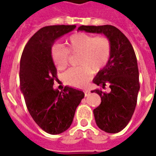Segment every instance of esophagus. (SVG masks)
I'll return each instance as SVG.
<instances>
[{"instance_id":"1","label":"esophagus","mask_w":156,"mask_h":156,"mask_svg":"<svg viewBox=\"0 0 156 156\" xmlns=\"http://www.w3.org/2000/svg\"><path fill=\"white\" fill-rule=\"evenodd\" d=\"M84 95H85V97H87L89 94H90V91L89 90H84Z\"/></svg>"}]
</instances>
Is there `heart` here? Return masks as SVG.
Returning a JSON list of instances; mask_svg holds the SVG:
<instances>
[{
  "label": "heart",
  "mask_w": 156,
  "mask_h": 156,
  "mask_svg": "<svg viewBox=\"0 0 156 156\" xmlns=\"http://www.w3.org/2000/svg\"><path fill=\"white\" fill-rule=\"evenodd\" d=\"M67 48L54 45L51 48V58L58 69L67 67L70 52H80V67L68 69L64 79L68 84L83 88L87 84L94 72L102 70L107 65L111 55V43L105 36H94L85 32H77L66 40Z\"/></svg>",
  "instance_id": "heart-1"
}]
</instances>
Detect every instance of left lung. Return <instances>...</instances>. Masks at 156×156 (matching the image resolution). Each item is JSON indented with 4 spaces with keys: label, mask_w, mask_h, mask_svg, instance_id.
<instances>
[{
    "label": "left lung",
    "mask_w": 156,
    "mask_h": 156,
    "mask_svg": "<svg viewBox=\"0 0 156 156\" xmlns=\"http://www.w3.org/2000/svg\"><path fill=\"white\" fill-rule=\"evenodd\" d=\"M78 31L104 34L111 43L109 61L94 78L102 88L93 90L101 98V104L94 109L98 127L115 134L126 127L134 114L140 91L139 69L134 48L124 33L111 25L81 26Z\"/></svg>",
    "instance_id": "1"
}]
</instances>
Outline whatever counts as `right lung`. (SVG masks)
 Instances as JSON below:
<instances>
[{"label": "right lung", "mask_w": 156, "mask_h": 156, "mask_svg": "<svg viewBox=\"0 0 156 156\" xmlns=\"http://www.w3.org/2000/svg\"><path fill=\"white\" fill-rule=\"evenodd\" d=\"M75 25L48 26L30 38L20 62V87L27 108L39 127L50 134H61L71 126L84 93L66 86L53 88L57 68L51 58L56 40L73 31Z\"/></svg>", "instance_id": "1"}]
</instances>
